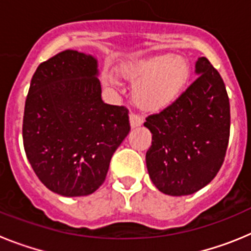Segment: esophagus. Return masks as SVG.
<instances>
[{
  "mask_svg": "<svg viewBox=\"0 0 251 251\" xmlns=\"http://www.w3.org/2000/svg\"><path fill=\"white\" fill-rule=\"evenodd\" d=\"M129 121L132 127H138V126H141V124L143 123V118H142L141 115L136 114V113L133 112L129 114Z\"/></svg>",
  "mask_w": 251,
  "mask_h": 251,
  "instance_id": "34e87169",
  "label": "esophagus"
}]
</instances>
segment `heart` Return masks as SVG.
Listing matches in <instances>:
<instances>
[{
  "label": "heart",
  "mask_w": 251,
  "mask_h": 251,
  "mask_svg": "<svg viewBox=\"0 0 251 251\" xmlns=\"http://www.w3.org/2000/svg\"><path fill=\"white\" fill-rule=\"evenodd\" d=\"M118 73L133 85V98L141 108L159 110L171 105L185 89L190 66L181 56L171 54L130 59L119 65ZM108 83L114 84L109 77Z\"/></svg>",
  "instance_id": "1"
}]
</instances>
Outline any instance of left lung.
I'll return each instance as SVG.
<instances>
[{
    "label": "left lung",
    "instance_id": "obj_1",
    "mask_svg": "<svg viewBox=\"0 0 251 251\" xmlns=\"http://www.w3.org/2000/svg\"><path fill=\"white\" fill-rule=\"evenodd\" d=\"M196 73L174 103L146 117L152 133L146 153L148 174L170 196L191 195L211 182L229 145L230 101L223 77L203 56Z\"/></svg>",
    "mask_w": 251,
    "mask_h": 251
}]
</instances>
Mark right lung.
Wrapping results in <instances>:
<instances>
[{"instance_id": "add662e5", "label": "right lung", "mask_w": 251, "mask_h": 251, "mask_svg": "<svg viewBox=\"0 0 251 251\" xmlns=\"http://www.w3.org/2000/svg\"><path fill=\"white\" fill-rule=\"evenodd\" d=\"M97 60L65 50L37 66L25 101L22 139L37 178L66 197L93 194L130 130L129 110L101 100Z\"/></svg>"}]
</instances>
